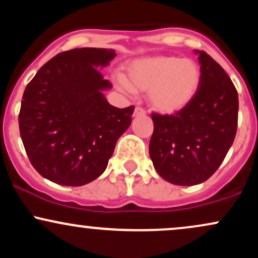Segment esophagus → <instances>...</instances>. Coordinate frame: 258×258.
Here are the masks:
<instances>
[{
    "instance_id": "esophagus-1",
    "label": "esophagus",
    "mask_w": 258,
    "mask_h": 258,
    "mask_svg": "<svg viewBox=\"0 0 258 258\" xmlns=\"http://www.w3.org/2000/svg\"><path fill=\"white\" fill-rule=\"evenodd\" d=\"M141 115H146V110L143 108H141V106H137L135 109V116H141Z\"/></svg>"
}]
</instances>
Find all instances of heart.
<instances>
[{"label":"heart","instance_id":"1","mask_svg":"<svg viewBox=\"0 0 258 258\" xmlns=\"http://www.w3.org/2000/svg\"><path fill=\"white\" fill-rule=\"evenodd\" d=\"M117 87L122 92H150V104L162 114L186 108L199 91L200 65L190 58L153 55L133 60Z\"/></svg>","mask_w":258,"mask_h":258}]
</instances>
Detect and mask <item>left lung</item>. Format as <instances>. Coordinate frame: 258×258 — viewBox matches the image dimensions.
Masks as SVG:
<instances>
[{
  "label": "left lung",
  "instance_id": "left-lung-1",
  "mask_svg": "<svg viewBox=\"0 0 258 258\" xmlns=\"http://www.w3.org/2000/svg\"><path fill=\"white\" fill-rule=\"evenodd\" d=\"M201 82L186 108L173 115L152 114L149 155L158 173L177 185L205 182L232 147L238 127V92L217 61L203 51Z\"/></svg>",
  "mask_w": 258,
  "mask_h": 258
}]
</instances>
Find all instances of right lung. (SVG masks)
Returning a JSON list of instances; mask_svg holds the SVG:
<instances>
[{"mask_svg": "<svg viewBox=\"0 0 258 258\" xmlns=\"http://www.w3.org/2000/svg\"><path fill=\"white\" fill-rule=\"evenodd\" d=\"M116 53L106 48H75L47 61L26 86L19 131L31 165L61 185L79 186L105 171L120 136L131 125L135 106L109 104L111 88L97 68Z\"/></svg>", "mask_w": 258, "mask_h": 258, "instance_id": "obj_1", "label": "right lung"}]
</instances>
